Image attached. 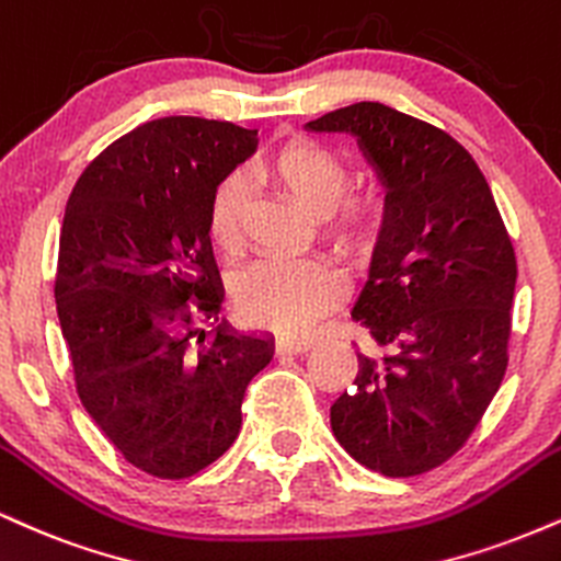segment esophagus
<instances>
[{"mask_svg": "<svg viewBox=\"0 0 561 561\" xmlns=\"http://www.w3.org/2000/svg\"><path fill=\"white\" fill-rule=\"evenodd\" d=\"M312 348V339H280L278 352L280 354H305Z\"/></svg>", "mask_w": 561, "mask_h": 561, "instance_id": "1", "label": "esophagus"}]
</instances>
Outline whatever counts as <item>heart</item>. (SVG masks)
I'll return each mask as SVG.
<instances>
[{
    "label": "heart",
    "mask_w": 561,
    "mask_h": 561,
    "mask_svg": "<svg viewBox=\"0 0 561 561\" xmlns=\"http://www.w3.org/2000/svg\"><path fill=\"white\" fill-rule=\"evenodd\" d=\"M267 186L294 196L318 217L322 241L344 260H367L383 239L391 204L383 186H348V164L339 149L318 138L294 136L254 164ZM247 186L239 175L217 181L204 202V233L222 256H239L247 233ZM344 278L325 256L267 260L241 275L236 286L239 312L254 325L275 333H299L339 305Z\"/></svg>",
    "instance_id": "1"
}]
</instances>
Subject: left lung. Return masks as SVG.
<instances>
[{
  "label": "left lung",
  "mask_w": 561,
  "mask_h": 561,
  "mask_svg": "<svg viewBox=\"0 0 561 561\" xmlns=\"http://www.w3.org/2000/svg\"><path fill=\"white\" fill-rule=\"evenodd\" d=\"M307 128L357 136L391 204L352 312L383 357H357L333 436L367 470L423 476L462 449L504 380L512 239L478 162L436 125L357 102Z\"/></svg>",
  "instance_id": "8db88e82"
}]
</instances>
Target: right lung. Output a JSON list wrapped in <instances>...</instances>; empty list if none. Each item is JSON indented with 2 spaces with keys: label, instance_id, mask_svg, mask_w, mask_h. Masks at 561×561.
Masks as SVG:
<instances>
[{
  "label": "right lung",
  "instance_id": "1",
  "mask_svg": "<svg viewBox=\"0 0 561 561\" xmlns=\"http://www.w3.org/2000/svg\"><path fill=\"white\" fill-rule=\"evenodd\" d=\"M254 136L204 117L149 121L99 151L65 207L55 301L78 399L147 476L191 478L222 457L249 380L273 359L267 339L195 328L222 305L204 202Z\"/></svg>",
  "mask_w": 561,
  "mask_h": 561
}]
</instances>
